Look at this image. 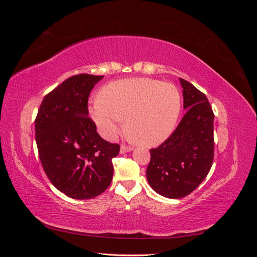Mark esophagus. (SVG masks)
Returning a JSON list of instances; mask_svg holds the SVG:
<instances>
[{
  "label": "esophagus",
  "instance_id": "1",
  "mask_svg": "<svg viewBox=\"0 0 257 257\" xmlns=\"http://www.w3.org/2000/svg\"><path fill=\"white\" fill-rule=\"evenodd\" d=\"M132 150H133V147L126 146V145H122L121 148H120V152L121 153H126V152H130Z\"/></svg>",
  "mask_w": 257,
  "mask_h": 257
}]
</instances>
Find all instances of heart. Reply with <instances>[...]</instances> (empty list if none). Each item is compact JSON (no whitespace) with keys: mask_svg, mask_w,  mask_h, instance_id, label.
Here are the masks:
<instances>
[{"mask_svg":"<svg viewBox=\"0 0 257 257\" xmlns=\"http://www.w3.org/2000/svg\"><path fill=\"white\" fill-rule=\"evenodd\" d=\"M180 111L181 95L175 85L149 78L107 83L89 106L91 118L105 138L118 136L125 118L130 135L149 147L172 135Z\"/></svg>","mask_w":257,"mask_h":257,"instance_id":"1","label":"heart"}]
</instances>
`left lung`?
<instances>
[{"mask_svg": "<svg viewBox=\"0 0 257 257\" xmlns=\"http://www.w3.org/2000/svg\"><path fill=\"white\" fill-rule=\"evenodd\" d=\"M186 113L174 133L150 150L147 179L151 188L167 198L189 195L204 181L213 162L214 113L207 96L180 78Z\"/></svg>", "mask_w": 257, "mask_h": 257, "instance_id": "8db88e82", "label": "left lung"}]
</instances>
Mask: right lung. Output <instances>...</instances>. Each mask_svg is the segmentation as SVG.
Wrapping results in <instances>:
<instances>
[{
  "label": "right lung",
  "mask_w": 257,
  "mask_h": 257,
  "mask_svg": "<svg viewBox=\"0 0 257 257\" xmlns=\"http://www.w3.org/2000/svg\"><path fill=\"white\" fill-rule=\"evenodd\" d=\"M104 76L69 77L43 99L35 119V138L44 172L56 188L74 199H90L110 185L118 144L98 135L88 100Z\"/></svg>",
  "instance_id": "obj_1"
}]
</instances>
